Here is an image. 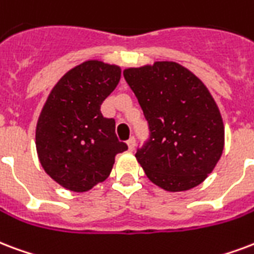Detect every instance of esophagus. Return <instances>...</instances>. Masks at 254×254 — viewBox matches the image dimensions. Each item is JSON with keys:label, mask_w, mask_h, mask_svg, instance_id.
Returning a JSON list of instances; mask_svg holds the SVG:
<instances>
[{"label": "esophagus", "mask_w": 254, "mask_h": 254, "mask_svg": "<svg viewBox=\"0 0 254 254\" xmlns=\"http://www.w3.org/2000/svg\"><path fill=\"white\" fill-rule=\"evenodd\" d=\"M134 148H135V138L134 137H131L130 140L127 141V149H129L130 152H133V150H134Z\"/></svg>", "instance_id": "1"}]
</instances>
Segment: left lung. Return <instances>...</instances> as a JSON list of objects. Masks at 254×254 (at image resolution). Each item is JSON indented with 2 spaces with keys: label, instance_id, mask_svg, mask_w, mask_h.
<instances>
[{
  "label": "left lung",
  "instance_id": "obj_1",
  "mask_svg": "<svg viewBox=\"0 0 254 254\" xmlns=\"http://www.w3.org/2000/svg\"><path fill=\"white\" fill-rule=\"evenodd\" d=\"M127 85L149 124L135 158L153 184L168 191L200 185L221 157L224 123L202 81L173 61L127 67Z\"/></svg>",
  "mask_w": 254,
  "mask_h": 254
}]
</instances>
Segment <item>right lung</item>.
<instances>
[{
	"mask_svg": "<svg viewBox=\"0 0 254 254\" xmlns=\"http://www.w3.org/2000/svg\"><path fill=\"white\" fill-rule=\"evenodd\" d=\"M120 78V66L89 60L65 73L48 96L37 121V154L67 190L82 193L105 181L116 156L127 149L116 135V121L100 110Z\"/></svg>",
	"mask_w": 254,
	"mask_h": 254,
	"instance_id": "right-lung-1",
	"label": "right lung"
}]
</instances>
